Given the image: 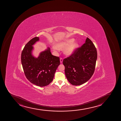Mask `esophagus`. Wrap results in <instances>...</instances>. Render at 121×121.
<instances>
[{
  "mask_svg": "<svg viewBox=\"0 0 121 121\" xmlns=\"http://www.w3.org/2000/svg\"><path fill=\"white\" fill-rule=\"evenodd\" d=\"M60 63H62V62H63V59L62 58H60Z\"/></svg>",
  "mask_w": 121,
  "mask_h": 121,
  "instance_id": "obj_1",
  "label": "esophagus"
}]
</instances>
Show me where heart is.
Masks as SVG:
<instances>
[{"label":"heart","mask_w":121,"mask_h":121,"mask_svg":"<svg viewBox=\"0 0 121 121\" xmlns=\"http://www.w3.org/2000/svg\"><path fill=\"white\" fill-rule=\"evenodd\" d=\"M74 38L68 39L56 43L54 46V49L63 51L64 55L70 56L75 53L79 48L80 45L77 42H74Z\"/></svg>","instance_id":"heart-1"}]
</instances>
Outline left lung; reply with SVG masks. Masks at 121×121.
Returning <instances> with one entry per match:
<instances>
[{
  "label": "left lung",
  "instance_id": "obj_1",
  "mask_svg": "<svg viewBox=\"0 0 121 121\" xmlns=\"http://www.w3.org/2000/svg\"><path fill=\"white\" fill-rule=\"evenodd\" d=\"M97 59L96 49L88 38L75 53L64 59L65 74L69 82L74 86L84 84L94 73Z\"/></svg>",
  "mask_w": 121,
  "mask_h": 121
}]
</instances>
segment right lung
I'll use <instances>...</instances> for the list:
<instances>
[{
    "instance_id": "add662e5",
    "label": "right lung",
    "mask_w": 121,
    "mask_h": 121,
    "mask_svg": "<svg viewBox=\"0 0 121 121\" xmlns=\"http://www.w3.org/2000/svg\"><path fill=\"white\" fill-rule=\"evenodd\" d=\"M39 41V38L35 37L26 44L22 52L21 61L27 79L35 85L43 87L53 80L60 59L52 55L49 47L40 52L38 57L34 56L33 46Z\"/></svg>"
}]
</instances>
